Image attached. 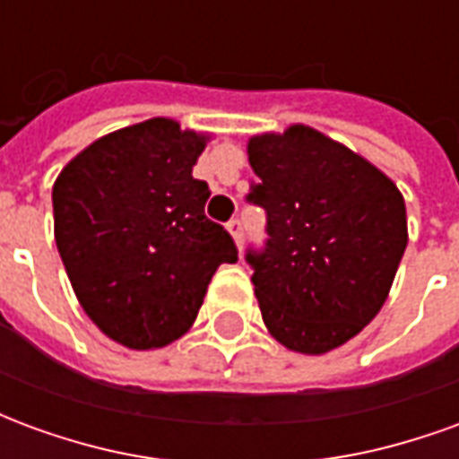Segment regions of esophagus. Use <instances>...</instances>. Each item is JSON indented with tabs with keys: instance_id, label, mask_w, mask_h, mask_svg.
Here are the masks:
<instances>
[{
	"instance_id": "34e87169",
	"label": "esophagus",
	"mask_w": 459,
	"mask_h": 459,
	"mask_svg": "<svg viewBox=\"0 0 459 459\" xmlns=\"http://www.w3.org/2000/svg\"><path fill=\"white\" fill-rule=\"evenodd\" d=\"M229 233L233 236V240H236V246H243V221L240 219H230L229 221Z\"/></svg>"
}]
</instances>
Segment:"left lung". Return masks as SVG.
<instances>
[{
  "label": "left lung",
  "mask_w": 459,
  "mask_h": 459,
  "mask_svg": "<svg viewBox=\"0 0 459 459\" xmlns=\"http://www.w3.org/2000/svg\"><path fill=\"white\" fill-rule=\"evenodd\" d=\"M265 246L248 248L263 322L299 354L337 349L378 315L403 258L401 191L322 132L292 125L248 142Z\"/></svg>",
  "instance_id": "1"
}]
</instances>
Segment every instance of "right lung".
<instances>
[{
	"mask_svg": "<svg viewBox=\"0 0 459 459\" xmlns=\"http://www.w3.org/2000/svg\"><path fill=\"white\" fill-rule=\"evenodd\" d=\"M206 137L174 120L105 134L54 184L56 246L75 298L105 334L157 349L194 325L213 273L238 248L206 219L209 184L191 177Z\"/></svg>",
	"mask_w": 459,
	"mask_h": 459,
	"instance_id": "right-lung-1",
	"label": "right lung"
}]
</instances>
